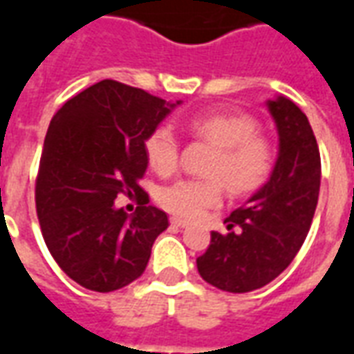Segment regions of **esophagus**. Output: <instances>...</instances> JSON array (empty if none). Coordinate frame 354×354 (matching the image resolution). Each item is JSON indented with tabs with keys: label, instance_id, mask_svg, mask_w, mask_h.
Returning <instances> with one entry per match:
<instances>
[{
	"label": "esophagus",
	"instance_id": "obj_1",
	"mask_svg": "<svg viewBox=\"0 0 354 354\" xmlns=\"http://www.w3.org/2000/svg\"><path fill=\"white\" fill-rule=\"evenodd\" d=\"M170 223H172V225H176V227H180V230H184V227H187V225H189V223L185 222V220H180V218H172V220H170Z\"/></svg>",
	"mask_w": 354,
	"mask_h": 354
}]
</instances>
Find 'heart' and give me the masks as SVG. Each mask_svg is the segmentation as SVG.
<instances>
[{
	"label": "heart",
	"mask_w": 354,
	"mask_h": 354,
	"mask_svg": "<svg viewBox=\"0 0 354 354\" xmlns=\"http://www.w3.org/2000/svg\"><path fill=\"white\" fill-rule=\"evenodd\" d=\"M187 129L218 147L208 174L220 177L235 195L260 187L273 169V146L258 132L256 119L246 113H203L192 117ZM144 149L149 167L157 174H170L176 169L180 144L174 131L167 124L155 127L147 134ZM219 180L217 178L178 180L162 189L159 201L172 214L193 220L222 203L223 187Z\"/></svg>",
	"instance_id": "b5f03b06"
}]
</instances>
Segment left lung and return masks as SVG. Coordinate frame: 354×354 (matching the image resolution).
Segmentation results:
<instances>
[{"label":"left lung","mask_w":354,"mask_h":354,"mask_svg":"<svg viewBox=\"0 0 354 354\" xmlns=\"http://www.w3.org/2000/svg\"><path fill=\"white\" fill-rule=\"evenodd\" d=\"M267 109L279 132L271 176L223 220L225 233H210L207 252L197 258L201 277L233 294L266 286L292 263L319 201L320 153L309 119L286 96L267 100Z\"/></svg>","instance_id":"1"}]
</instances>
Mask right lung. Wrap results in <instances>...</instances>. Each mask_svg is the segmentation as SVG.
<instances>
[{"label": "right lung", "mask_w": 354, "mask_h": 354, "mask_svg": "<svg viewBox=\"0 0 354 354\" xmlns=\"http://www.w3.org/2000/svg\"><path fill=\"white\" fill-rule=\"evenodd\" d=\"M180 104L104 80L50 119L35 207L50 256L83 288L113 292L146 271L169 218L147 205L140 187L147 169L144 142ZM121 192L139 195L134 215L115 207Z\"/></svg>", "instance_id": "obj_1"}]
</instances>
